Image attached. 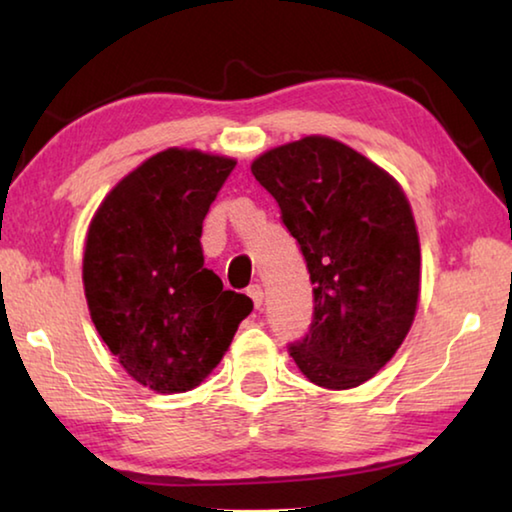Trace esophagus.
Here are the masks:
<instances>
[{
	"label": "esophagus",
	"instance_id": "esophagus-1",
	"mask_svg": "<svg viewBox=\"0 0 512 512\" xmlns=\"http://www.w3.org/2000/svg\"><path fill=\"white\" fill-rule=\"evenodd\" d=\"M248 296H250V300H253L255 309L262 307L264 305V289H262V284H250Z\"/></svg>",
	"mask_w": 512,
	"mask_h": 512
}]
</instances>
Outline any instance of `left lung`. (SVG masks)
<instances>
[{"mask_svg": "<svg viewBox=\"0 0 512 512\" xmlns=\"http://www.w3.org/2000/svg\"><path fill=\"white\" fill-rule=\"evenodd\" d=\"M314 284V316L289 352L309 381L345 391L393 359L420 296V241L393 176L332 137H302L253 162Z\"/></svg>", "mask_w": 512, "mask_h": 512, "instance_id": "1", "label": "left lung"}]
</instances>
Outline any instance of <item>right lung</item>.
Segmentation results:
<instances>
[{
	"label": "right lung",
	"mask_w": 512,
	"mask_h": 512,
	"mask_svg": "<svg viewBox=\"0 0 512 512\" xmlns=\"http://www.w3.org/2000/svg\"><path fill=\"white\" fill-rule=\"evenodd\" d=\"M235 160L167 149L103 198L83 287L92 323L124 370L158 393L192 391L216 368L253 300L205 268L203 219Z\"/></svg>",
	"instance_id": "1"
}]
</instances>
